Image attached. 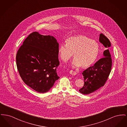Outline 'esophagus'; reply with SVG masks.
<instances>
[{
  "label": "esophagus",
  "instance_id": "1",
  "mask_svg": "<svg viewBox=\"0 0 127 127\" xmlns=\"http://www.w3.org/2000/svg\"><path fill=\"white\" fill-rule=\"evenodd\" d=\"M69 73L70 74H71L72 75H76L77 74V72L74 71H73L72 70H70V71H69Z\"/></svg>",
  "mask_w": 127,
  "mask_h": 127
}]
</instances>
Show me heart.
<instances>
[{
	"instance_id": "b5f03b06",
	"label": "heart",
	"mask_w": 127,
	"mask_h": 127,
	"mask_svg": "<svg viewBox=\"0 0 127 127\" xmlns=\"http://www.w3.org/2000/svg\"><path fill=\"white\" fill-rule=\"evenodd\" d=\"M65 42L66 44H61L58 49L59 57L63 61L67 62L73 54V66L86 68L91 66L96 60L99 46L95 40L79 35L67 38Z\"/></svg>"
}]
</instances>
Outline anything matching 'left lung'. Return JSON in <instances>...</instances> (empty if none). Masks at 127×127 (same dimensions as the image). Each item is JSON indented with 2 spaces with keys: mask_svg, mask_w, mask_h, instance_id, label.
I'll return each instance as SVG.
<instances>
[{
  "mask_svg": "<svg viewBox=\"0 0 127 127\" xmlns=\"http://www.w3.org/2000/svg\"><path fill=\"white\" fill-rule=\"evenodd\" d=\"M99 42L106 49L104 51V57L97 61L93 66L84 70L82 74L84 79V86L79 90L83 94H89L103 86L109 78L112 66V59L109 49L111 43L108 38L101 33Z\"/></svg>",
  "mask_w": 127,
  "mask_h": 127,
  "instance_id": "1",
  "label": "left lung"
}]
</instances>
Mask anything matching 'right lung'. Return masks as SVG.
Listing matches in <instances>:
<instances>
[{"mask_svg": "<svg viewBox=\"0 0 127 127\" xmlns=\"http://www.w3.org/2000/svg\"><path fill=\"white\" fill-rule=\"evenodd\" d=\"M59 43L54 37L33 32L25 39L16 55L17 68L25 83L39 93H45L60 78Z\"/></svg>", "mask_w": 127, "mask_h": 127, "instance_id": "obj_1", "label": "right lung"}]
</instances>
